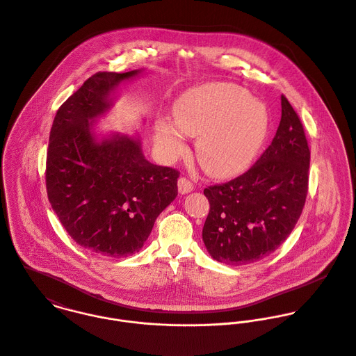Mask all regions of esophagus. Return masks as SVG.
Listing matches in <instances>:
<instances>
[{"label": "esophagus", "instance_id": "obj_1", "mask_svg": "<svg viewBox=\"0 0 356 356\" xmlns=\"http://www.w3.org/2000/svg\"><path fill=\"white\" fill-rule=\"evenodd\" d=\"M193 189H195L193 184H192L186 177H181V178L178 179V191H179V193L185 195V193L192 192Z\"/></svg>", "mask_w": 356, "mask_h": 356}]
</instances>
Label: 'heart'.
<instances>
[{"label": "heart", "mask_w": 356, "mask_h": 356, "mask_svg": "<svg viewBox=\"0 0 356 356\" xmlns=\"http://www.w3.org/2000/svg\"><path fill=\"white\" fill-rule=\"evenodd\" d=\"M177 127L165 119L154 125L160 156L171 161L184 153L185 135L197 136L196 156L206 172L229 177L257 157L269 128L265 106L235 84H209L178 98L172 106Z\"/></svg>", "instance_id": "b5f03b06"}]
</instances>
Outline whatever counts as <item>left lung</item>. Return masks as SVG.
<instances>
[{
	"instance_id": "8db88e82",
	"label": "left lung",
	"mask_w": 356,
	"mask_h": 356,
	"mask_svg": "<svg viewBox=\"0 0 356 356\" xmlns=\"http://www.w3.org/2000/svg\"><path fill=\"white\" fill-rule=\"evenodd\" d=\"M282 119L272 143L235 179L209 186L203 241L227 265L272 254L294 229L308 193L311 152L298 115L282 95Z\"/></svg>"
}]
</instances>
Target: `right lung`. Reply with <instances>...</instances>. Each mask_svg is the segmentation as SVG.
I'll return each mask as SVG.
<instances>
[{
  "instance_id": "add662e5",
  "label": "right lung",
  "mask_w": 356,
  "mask_h": 356,
  "mask_svg": "<svg viewBox=\"0 0 356 356\" xmlns=\"http://www.w3.org/2000/svg\"><path fill=\"white\" fill-rule=\"evenodd\" d=\"M139 73L90 77L59 108L49 134L45 182L52 210L77 244L102 257L138 252L178 195L179 172L147 161L139 136L98 139L94 132L120 83Z\"/></svg>"
}]
</instances>
